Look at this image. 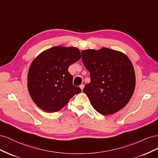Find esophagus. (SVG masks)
<instances>
[{
	"mask_svg": "<svg viewBox=\"0 0 158 158\" xmlns=\"http://www.w3.org/2000/svg\"><path fill=\"white\" fill-rule=\"evenodd\" d=\"M80 88H81V89H82V90H83V89H84V84H82V85H80Z\"/></svg>",
	"mask_w": 158,
	"mask_h": 158,
	"instance_id": "1",
	"label": "esophagus"
}]
</instances>
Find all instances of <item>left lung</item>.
<instances>
[{"instance_id": "1", "label": "left lung", "mask_w": 158, "mask_h": 158, "mask_svg": "<svg viewBox=\"0 0 158 158\" xmlns=\"http://www.w3.org/2000/svg\"><path fill=\"white\" fill-rule=\"evenodd\" d=\"M82 60L91 80L83 92L93 107L100 114L107 115L125 107L136 84L135 70L128 56L103 47L82 51Z\"/></svg>"}]
</instances>
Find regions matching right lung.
Segmentation results:
<instances>
[{
  "label": "right lung",
  "mask_w": 158,
  "mask_h": 158,
  "mask_svg": "<svg viewBox=\"0 0 158 158\" xmlns=\"http://www.w3.org/2000/svg\"><path fill=\"white\" fill-rule=\"evenodd\" d=\"M81 58L74 47L56 46L42 52L31 63L27 74V88L37 106L46 112H56L75 94L82 92L73 84L69 66Z\"/></svg>",
  "instance_id": "add662e5"
}]
</instances>
